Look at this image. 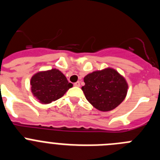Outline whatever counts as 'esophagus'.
Returning <instances> with one entry per match:
<instances>
[{"instance_id": "esophagus-1", "label": "esophagus", "mask_w": 160, "mask_h": 160, "mask_svg": "<svg viewBox=\"0 0 160 160\" xmlns=\"http://www.w3.org/2000/svg\"><path fill=\"white\" fill-rule=\"evenodd\" d=\"M73 86H74V87H80V82H75L74 84H73Z\"/></svg>"}]
</instances>
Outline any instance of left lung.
Here are the masks:
<instances>
[{"label":"left lung","mask_w":160,"mask_h":160,"mask_svg":"<svg viewBox=\"0 0 160 160\" xmlns=\"http://www.w3.org/2000/svg\"><path fill=\"white\" fill-rule=\"evenodd\" d=\"M82 87L87 101L101 111L116 108L125 99L128 85L126 79L112 68L97 70L84 78Z\"/></svg>","instance_id":"obj_1"}]
</instances>
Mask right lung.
Returning a JSON list of instances; mask_svg holds the SVG:
<instances>
[{
  "instance_id": "1",
  "label": "right lung",
  "mask_w": 160,
  "mask_h": 160,
  "mask_svg": "<svg viewBox=\"0 0 160 160\" xmlns=\"http://www.w3.org/2000/svg\"><path fill=\"white\" fill-rule=\"evenodd\" d=\"M31 91L42 104H48L62 97L73 84L57 69L35 73L30 80Z\"/></svg>"
}]
</instances>
